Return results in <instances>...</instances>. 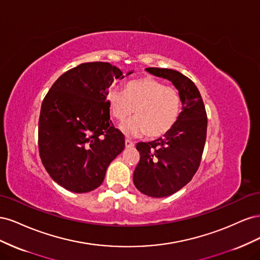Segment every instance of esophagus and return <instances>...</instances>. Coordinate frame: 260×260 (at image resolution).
I'll list each match as a JSON object with an SVG mask.
<instances>
[{"mask_svg":"<svg viewBox=\"0 0 260 260\" xmlns=\"http://www.w3.org/2000/svg\"><path fill=\"white\" fill-rule=\"evenodd\" d=\"M133 146H135V143H133L132 142V141H130V140H125V147H127V148H129V147H133Z\"/></svg>","mask_w":260,"mask_h":260,"instance_id":"1","label":"esophagus"}]
</instances>
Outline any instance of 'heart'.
<instances>
[{
    "label": "heart",
    "instance_id": "heart-1",
    "mask_svg": "<svg viewBox=\"0 0 260 260\" xmlns=\"http://www.w3.org/2000/svg\"><path fill=\"white\" fill-rule=\"evenodd\" d=\"M107 104L112 116L121 122L135 112L137 117L120 125L127 137L159 138L166 135L174 128L181 112L179 92L153 78L131 80L124 91L112 89Z\"/></svg>",
    "mask_w": 260,
    "mask_h": 260
}]
</instances>
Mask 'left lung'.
Instances as JSON below:
<instances>
[{
	"mask_svg": "<svg viewBox=\"0 0 260 260\" xmlns=\"http://www.w3.org/2000/svg\"><path fill=\"white\" fill-rule=\"evenodd\" d=\"M147 73L172 82L182 103L178 120L162 138L140 142V161L133 172L138 190L151 198H166L192 180L201 164L207 133V116L199 89L177 70L149 67Z\"/></svg>",
	"mask_w": 260,
	"mask_h": 260,
	"instance_id": "obj_1",
	"label": "left lung"
}]
</instances>
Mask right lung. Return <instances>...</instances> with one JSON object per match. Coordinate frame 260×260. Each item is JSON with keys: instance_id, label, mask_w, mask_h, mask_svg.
<instances>
[{"instance_id": "1", "label": "right lung", "mask_w": 260, "mask_h": 260, "mask_svg": "<svg viewBox=\"0 0 260 260\" xmlns=\"http://www.w3.org/2000/svg\"><path fill=\"white\" fill-rule=\"evenodd\" d=\"M123 78L109 62H84L62 74L42 102L41 160L55 182L70 192L95 190L123 151V135L114 127L106 100L114 80Z\"/></svg>"}]
</instances>
